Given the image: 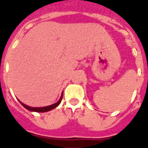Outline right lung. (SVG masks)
<instances>
[{
  "label": "right lung",
  "instance_id": "add662e5",
  "mask_svg": "<svg viewBox=\"0 0 148 148\" xmlns=\"http://www.w3.org/2000/svg\"><path fill=\"white\" fill-rule=\"evenodd\" d=\"M62 98V94L61 98H60V100L58 101V102H56L55 104H53V105H51V106H47V107H42V108H32V107H29V106L24 105V104H23V103H21V101H20V102L21 103V105L24 106V108H26V109H27V110H29V111L39 112H44L50 111V110H51V109L56 108V107H57V106H58V105L60 104V102H61Z\"/></svg>",
  "mask_w": 148,
  "mask_h": 148
}]
</instances>
